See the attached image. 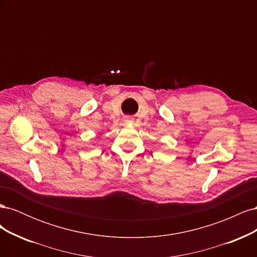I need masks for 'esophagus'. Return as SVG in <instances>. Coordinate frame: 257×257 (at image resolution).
Returning <instances> with one entry per match:
<instances>
[{"label": "esophagus", "instance_id": "34e87169", "mask_svg": "<svg viewBox=\"0 0 257 257\" xmlns=\"http://www.w3.org/2000/svg\"><path fill=\"white\" fill-rule=\"evenodd\" d=\"M124 122H125L126 124H133V119L125 118V119H124Z\"/></svg>", "mask_w": 257, "mask_h": 257}]
</instances>
